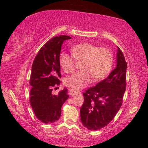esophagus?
<instances>
[{
	"mask_svg": "<svg viewBox=\"0 0 148 148\" xmlns=\"http://www.w3.org/2000/svg\"><path fill=\"white\" fill-rule=\"evenodd\" d=\"M79 93V92L75 91L74 89H70L69 90V95L71 96H75V95H77Z\"/></svg>",
	"mask_w": 148,
	"mask_h": 148,
	"instance_id": "1",
	"label": "esophagus"
}]
</instances>
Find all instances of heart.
Returning <instances> with one entry per match:
<instances>
[{
	"instance_id": "heart-1",
	"label": "heart",
	"mask_w": 148,
	"mask_h": 148,
	"mask_svg": "<svg viewBox=\"0 0 148 148\" xmlns=\"http://www.w3.org/2000/svg\"><path fill=\"white\" fill-rule=\"evenodd\" d=\"M71 53L77 61H83L82 71L77 72L64 79L67 87L78 91L87 86L91 79L98 82L109 74L112 67L113 57L111 51L97 45L83 42L72 47ZM60 66L65 73H71L74 69V60L71 56L64 52L59 55Z\"/></svg>"
}]
</instances>
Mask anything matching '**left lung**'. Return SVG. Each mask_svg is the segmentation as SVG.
I'll use <instances>...</instances> for the list:
<instances>
[{
  "label": "left lung",
  "mask_w": 148,
  "mask_h": 148,
  "mask_svg": "<svg viewBox=\"0 0 148 148\" xmlns=\"http://www.w3.org/2000/svg\"><path fill=\"white\" fill-rule=\"evenodd\" d=\"M116 63V67L106 79L83 94L84 102L80 109V118L84 126L91 131L106 126L121 108L126 89L127 65L119 47Z\"/></svg>",
  "instance_id": "8db88e82"
}]
</instances>
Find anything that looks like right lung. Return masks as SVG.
<instances>
[{"instance_id":"obj_1","label":"right lung","mask_w":148,"mask_h":148,"mask_svg":"<svg viewBox=\"0 0 148 148\" xmlns=\"http://www.w3.org/2000/svg\"><path fill=\"white\" fill-rule=\"evenodd\" d=\"M69 36L53 37L40 49L32 65L30 77V102L35 116L44 123H51L61 117V107L69 97L67 89L57 95L51 93L52 87L61 82L59 55Z\"/></svg>"}]
</instances>
